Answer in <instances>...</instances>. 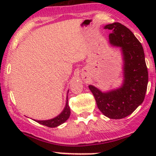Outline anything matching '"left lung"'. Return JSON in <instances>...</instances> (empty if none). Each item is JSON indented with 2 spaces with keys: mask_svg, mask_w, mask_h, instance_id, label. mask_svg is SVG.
<instances>
[{
  "mask_svg": "<svg viewBox=\"0 0 156 156\" xmlns=\"http://www.w3.org/2000/svg\"><path fill=\"white\" fill-rule=\"evenodd\" d=\"M111 30L109 42L120 47L124 59L123 84L118 89L102 92L93 85L89 89L94 96L97 107L106 117L120 119L131 114L145 98L148 71L140 42L126 26L119 23L106 25Z\"/></svg>",
  "mask_w": 156,
  "mask_h": 156,
  "instance_id": "1",
  "label": "left lung"
}]
</instances>
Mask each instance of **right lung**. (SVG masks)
<instances>
[{
  "instance_id": "obj_1",
  "label": "right lung",
  "mask_w": 156,
  "mask_h": 156,
  "mask_svg": "<svg viewBox=\"0 0 156 156\" xmlns=\"http://www.w3.org/2000/svg\"><path fill=\"white\" fill-rule=\"evenodd\" d=\"M69 92V90H68ZM68 98V97H67ZM70 108L68 104V99L66 100V103L65 108L63 109V111L57 115L56 117H55L54 119H50V120H44V121H36L37 123L41 124V125H45V126L49 127H57L59 125H62V123L66 122L67 119H69V116H70ZM35 121V120H34Z\"/></svg>"
}]
</instances>
